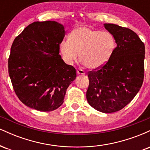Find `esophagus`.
Instances as JSON below:
<instances>
[{"label":"esophagus","instance_id":"34e87169","mask_svg":"<svg viewBox=\"0 0 150 150\" xmlns=\"http://www.w3.org/2000/svg\"><path fill=\"white\" fill-rule=\"evenodd\" d=\"M77 75H85V72L82 69H81V68H78L77 70Z\"/></svg>","mask_w":150,"mask_h":150}]
</instances>
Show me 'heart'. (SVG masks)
<instances>
[{
	"label": "heart",
	"instance_id": "1",
	"mask_svg": "<svg viewBox=\"0 0 150 150\" xmlns=\"http://www.w3.org/2000/svg\"><path fill=\"white\" fill-rule=\"evenodd\" d=\"M116 48V41L110 32L89 27H77L72 31L68 41H63L60 51L68 64L76 61L80 53L81 62L89 69H98L109 61Z\"/></svg>",
	"mask_w": 150,
	"mask_h": 150
}]
</instances>
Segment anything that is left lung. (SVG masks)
Wrapping results in <instances>:
<instances>
[{"mask_svg": "<svg viewBox=\"0 0 150 150\" xmlns=\"http://www.w3.org/2000/svg\"><path fill=\"white\" fill-rule=\"evenodd\" d=\"M117 44L112 56L100 68L88 72L86 97L102 113L120 111L132 100L144 80V44L135 32L114 24H104Z\"/></svg>", "mask_w": 150, "mask_h": 150, "instance_id": "8db88e82", "label": "left lung"}]
</instances>
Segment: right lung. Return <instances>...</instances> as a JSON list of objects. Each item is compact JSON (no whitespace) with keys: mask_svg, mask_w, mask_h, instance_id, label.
<instances>
[{"mask_svg":"<svg viewBox=\"0 0 150 150\" xmlns=\"http://www.w3.org/2000/svg\"><path fill=\"white\" fill-rule=\"evenodd\" d=\"M65 34L55 21L34 22L12 44L8 73L16 95L30 108L44 112L58 108L77 76L59 55Z\"/></svg>","mask_w":150,"mask_h":150,"instance_id":"obj_1","label":"right lung"}]
</instances>
